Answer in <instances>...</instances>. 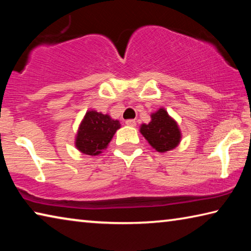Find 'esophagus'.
Listing matches in <instances>:
<instances>
[{
    "mask_svg": "<svg viewBox=\"0 0 251 251\" xmlns=\"http://www.w3.org/2000/svg\"><path fill=\"white\" fill-rule=\"evenodd\" d=\"M126 125L130 126V127H135L136 126V121L135 120H127L126 121Z\"/></svg>",
    "mask_w": 251,
    "mask_h": 251,
    "instance_id": "34e87169",
    "label": "esophagus"
}]
</instances>
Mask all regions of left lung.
<instances>
[{"instance_id": "8db88e82", "label": "left lung", "mask_w": 251, "mask_h": 251, "mask_svg": "<svg viewBox=\"0 0 251 251\" xmlns=\"http://www.w3.org/2000/svg\"><path fill=\"white\" fill-rule=\"evenodd\" d=\"M139 131L148 144L158 152L175 150L181 142V130L178 123L160 107L151 114V122L142 124Z\"/></svg>"}]
</instances>
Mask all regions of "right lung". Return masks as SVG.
<instances>
[{
    "instance_id": "1",
    "label": "right lung",
    "mask_w": 251,
    "mask_h": 251,
    "mask_svg": "<svg viewBox=\"0 0 251 251\" xmlns=\"http://www.w3.org/2000/svg\"><path fill=\"white\" fill-rule=\"evenodd\" d=\"M120 121L114 120L108 114L87 110L80 121L75 135V147L84 155L97 156L107 148L117 129Z\"/></svg>"
}]
</instances>
